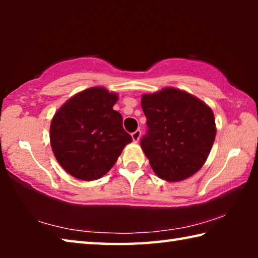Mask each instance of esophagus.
I'll list each match as a JSON object with an SVG mask.
<instances>
[{"label": "esophagus", "mask_w": 258, "mask_h": 258, "mask_svg": "<svg viewBox=\"0 0 258 258\" xmlns=\"http://www.w3.org/2000/svg\"><path fill=\"white\" fill-rule=\"evenodd\" d=\"M140 137H141V131H140V130H137L135 132L132 133V139H133L134 142H139Z\"/></svg>", "instance_id": "1"}]
</instances>
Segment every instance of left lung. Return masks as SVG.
<instances>
[{"mask_svg": "<svg viewBox=\"0 0 258 258\" xmlns=\"http://www.w3.org/2000/svg\"><path fill=\"white\" fill-rule=\"evenodd\" d=\"M141 106L148 126L141 148L157 176L178 182L197 173L216 137L212 109L174 87L143 94Z\"/></svg>", "mask_w": 258, "mask_h": 258, "instance_id": "left-lung-1", "label": "left lung"}]
</instances>
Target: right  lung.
<instances>
[{
    "label": "right lung",
    "mask_w": 258,
    "mask_h": 258,
    "mask_svg": "<svg viewBox=\"0 0 258 258\" xmlns=\"http://www.w3.org/2000/svg\"><path fill=\"white\" fill-rule=\"evenodd\" d=\"M118 97L104 87H90L59 108L50 126L55 159L72 176L94 181L107 174L132 137L113 110Z\"/></svg>",
    "instance_id": "1"
}]
</instances>
